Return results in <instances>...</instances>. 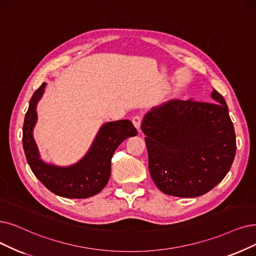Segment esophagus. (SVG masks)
<instances>
[{
  "mask_svg": "<svg viewBox=\"0 0 256 256\" xmlns=\"http://www.w3.org/2000/svg\"><path fill=\"white\" fill-rule=\"evenodd\" d=\"M132 122H134V127H136L138 130H140V122H142V116H134V118H132Z\"/></svg>",
  "mask_w": 256,
  "mask_h": 256,
  "instance_id": "1",
  "label": "esophagus"
}]
</instances>
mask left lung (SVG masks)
Wrapping results in <instances>:
<instances>
[{
  "label": "left lung",
  "mask_w": 256,
  "mask_h": 256,
  "mask_svg": "<svg viewBox=\"0 0 256 256\" xmlns=\"http://www.w3.org/2000/svg\"><path fill=\"white\" fill-rule=\"evenodd\" d=\"M210 100H170L142 120L150 176L165 194L202 196L232 166L236 140L228 106L216 90Z\"/></svg>",
  "instance_id": "1"
}]
</instances>
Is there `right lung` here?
Masks as SVG:
<instances>
[{
  "label": "right lung",
  "instance_id": "add662e5",
  "mask_svg": "<svg viewBox=\"0 0 256 256\" xmlns=\"http://www.w3.org/2000/svg\"><path fill=\"white\" fill-rule=\"evenodd\" d=\"M46 83L34 91L29 102L23 125V147L30 169L43 185L56 196L67 198L94 196L107 185L111 172V158L120 142L138 134L128 120L110 122L100 128L92 147L85 158L70 167H56L40 158L32 136L36 122V103L44 92Z\"/></svg>",
  "mask_w": 256,
  "mask_h": 256
}]
</instances>
